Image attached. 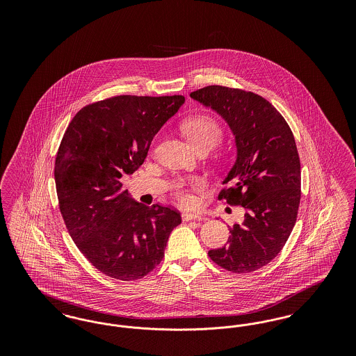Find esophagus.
<instances>
[{"label": "esophagus", "mask_w": 356, "mask_h": 356, "mask_svg": "<svg viewBox=\"0 0 356 356\" xmlns=\"http://www.w3.org/2000/svg\"><path fill=\"white\" fill-rule=\"evenodd\" d=\"M200 219H202V216L197 215V213H191V212H184L183 213V220L184 221L200 220Z\"/></svg>", "instance_id": "esophagus-1"}]
</instances>
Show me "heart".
Masks as SVG:
<instances>
[{
    "mask_svg": "<svg viewBox=\"0 0 356 356\" xmlns=\"http://www.w3.org/2000/svg\"><path fill=\"white\" fill-rule=\"evenodd\" d=\"M183 132L189 140V143L199 149H211L222 136V129L218 120L208 115H197L186 120L181 125ZM204 181L200 177L177 179L172 184V191L176 200L186 207L195 204V196L192 191L203 189Z\"/></svg>",
    "mask_w": 356,
    "mask_h": 356,
    "instance_id": "heart-1",
    "label": "heart"
}]
</instances>
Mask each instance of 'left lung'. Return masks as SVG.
<instances>
[{"label": "left lung", "instance_id": "8db88e82", "mask_svg": "<svg viewBox=\"0 0 356 356\" xmlns=\"http://www.w3.org/2000/svg\"><path fill=\"white\" fill-rule=\"evenodd\" d=\"M191 97L212 108L235 136L237 156L218 196L245 209L228 244L208 254L234 273L254 272L283 250L300 204V159L287 121L254 92L209 85Z\"/></svg>", "mask_w": 356, "mask_h": 356}]
</instances>
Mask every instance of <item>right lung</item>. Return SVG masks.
<instances>
[{"mask_svg": "<svg viewBox=\"0 0 356 356\" xmlns=\"http://www.w3.org/2000/svg\"><path fill=\"white\" fill-rule=\"evenodd\" d=\"M184 96H115L80 109L69 122L54 163L60 212L69 235L104 275L134 282L164 257L179 211L129 197L120 179L144 163L153 137Z\"/></svg>", "mask_w": 356, "mask_h": 356, "instance_id": "obj_1", "label": "right lung"}]
</instances>
